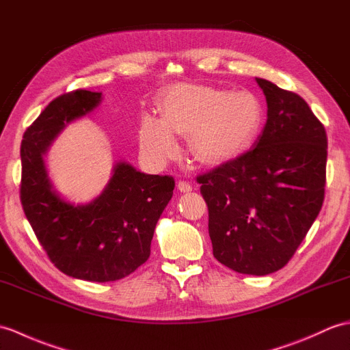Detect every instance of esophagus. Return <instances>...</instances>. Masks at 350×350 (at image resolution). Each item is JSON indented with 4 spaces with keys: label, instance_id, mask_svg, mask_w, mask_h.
<instances>
[{
    "label": "esophagus",
    "instance_id": "34e87169",
    "mask_svg": "<svg viewBox=\"0 0 350 350\" xmlns=\"http://www.w3.org/2000/svg\"><path fill=\"white\" fill-rule=\"evenodd\" d=\"M177 189L180 192H191L192 191V185L189 182H185V180H178L177 182Z\"/></svg>",
    "mask_w": 350,
    "mask_h": 350
}]
</instances>
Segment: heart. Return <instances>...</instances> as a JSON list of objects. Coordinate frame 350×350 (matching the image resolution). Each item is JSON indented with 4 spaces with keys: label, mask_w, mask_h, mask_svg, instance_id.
<instances>
[{
    "label": "heart",
    "mask_w": 350,
    "mask_h": 350,
    "mask_svg": "<svg viewBox=\"0 0 350 350\" xmlns=\"http://www.w3.org/2000/svg\"><path fill=\"white\" fill-rule=\"evenodd\" d=\"M162 119L144 116L140 126L143 152L165 161L177 150L174 134H189L202 162H222L239 155L255 140L262 125V105L249 91L228 92L198 85H176L162 95Z\"/></svg>",
    "instance_id": "obj_1"
}]
</instances>
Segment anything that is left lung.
Here are the masks:
<instances>
[{"instance_id": "1", "label": "left lung", "mask_w": 350, "mask_h": 350, "mask_svg": "<svg viewBox=\"0 0 350 350\" xmlns=\"http://www.w3.org/2000/svg\"><path fill=\"white\" fill-rule=\"evenodd\" d=\"M267 124L255 148L197 176L219 262L241 274L285 267L318 217L327 182V133L295 92L256 79Z\"/></svg>"}]
</instances>
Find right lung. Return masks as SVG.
<instances>
[{
    "label": "right lung",
    "mask_w": 350,
    "mask_h": 350,
    "mask_svg": "<svg viewBox=\"0 0 350 350\" xmlns=\"http://www.w3.org/2000/svg\"><path fill=\"white\" fill-rule=\"evenodd\" d=\"M101 92L77 89L49 103L23 134L21 202L49 259L88 282L126 278L148 261L159 216L173 197L172 176L144 174L118 162L100 197L72 206L52 189L43 155L68 122L88 115Z\"/></svg>",
    "instance_id": "right-lung-1"
}]
</instances>
